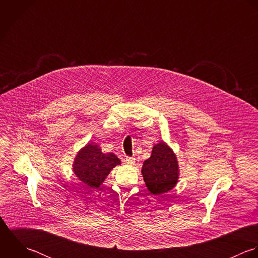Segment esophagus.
<instances>
[{
	"label": "esophagus",
	"instance_id": "obj_1",
	"mask_svg": "<svg viewBox=\"0 0 258 258\" xmlns=\"http://www.w3.org/2000/svg\"><path fill=\"white\" fill-rule=\"evenodd\" d=\"M124 160H125V162H126L127 164H130V165H132V164L135 163V158H134V157H131V156H126Z\"/></svg>",
	"mask_w": 258,
	"mask_h": 258
}]
</instances>
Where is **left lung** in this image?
Masks as SVG:
<instances>
[{"label": "left lung", "instance_id": "8db88e82", "mask_svg": "<svg viewBox=\"0 0 258 258\" xmlns=\"http://www.w3.org/2000/svg\"><path fill=\"white\" fill-rule=\"evenodd\" d=\"M142 173L151 195L158 197L171 190L178 179L176 156L164 143L153 148L152 155L144 162Z\"/></svg>", "mask_w": 258, "mask_h": 258}]
</instances>
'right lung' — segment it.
I'll list each match as a JSON object with an SVG mask.
<instances>
[{"label":"right lung","mask_w":258,"mask_h":258,"mask_svg":"<svg viewBox=\"0 0 258 258\" xmlns=\"http://www.w3.org/2000/svg\"><path fill=\"white\" fill-rule=\"evenodd\" d=\"M120 164V160L113 154H103L94 144L83 148L74 162V172L84 183L91 187H99L110 170Z\"/></svg>","instance_id":"obj_1"}]
</instances>
